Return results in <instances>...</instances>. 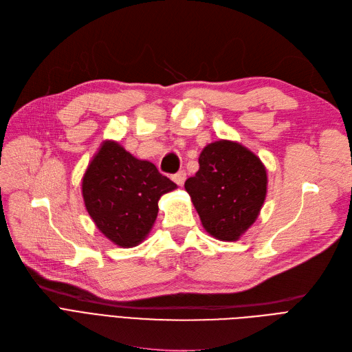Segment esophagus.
Here are the masks:
<instances>
[{"label":"esophagus","mask_w":352,"mask_h":352,"mask_svg":"<svg viewBox=\"0 0 352 352\" xmlns=\"http://www.w3.org/2000/svg\"><path fill=\"white\" fill-rule=\"evenodd\" d=\"M172 179H173V182L176 183V185L182 186L183 183H185V180H186V172L185 170H180V172L172 175Z\"/></svg>","instance_id":"esophagus-1"}]
</instances>
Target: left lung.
<instances>
[{
    "label": "left lung",
    "mask_w": 352,
    "mask_h": 352,
    "mask_svg": "<svg viewBox=\"0 0 352 352\" xmlns=\"http://www.w3.org/2000/svg\"><path fill=\"white\" fill-rule=\"evenodd\" d=\"M199 170L185 189L204 228L221 241H238L259 214L266 196L262 162L239 143L219 140L199 156Z\"/></svg>",
    "instance_id": "1"
}]
</instances>
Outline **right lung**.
Masks as SVG:
<instances>
[{"label": "right lung", "mask_w": 352, "mask_h": 352, "mask_svg": "<svg viewBox=\"0 0 352 352\" xmlns=\"http://www.w3.org/2000/svg\"><path fill=\"white\" fill-rule=\"evenodd\" d=\"M176 189L157 167L133 157L114 142L100 147L82 177V197L91 219L116 245L140 243L152 229L162 195Z\"/></svg>", "instance_id": "1"}]
</instances>
